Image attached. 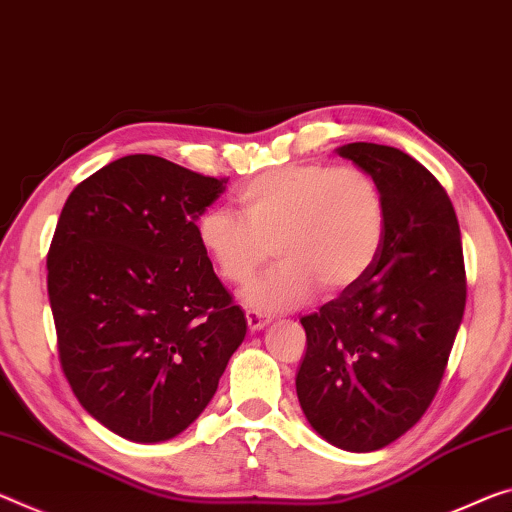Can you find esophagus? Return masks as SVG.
I'll return each mask as SVG.
<instances>
[{
    "mask_svg": "<svg viewBox=\"0 0 512 512\" xmlns=\"http://www.w3.org/2000/svg\"><path fill=\"white\" fill-rule=\"evenodd\" d=\"M246 321H248V328L253 330V332L264 330L266 326H269V316L259 314V312H255V310H248V312H246Z\"/></svg>",
    "mask_w": 512,
    "mask_h": 512,
    "instance_id": "34e87169",
    "label": "esophagus"
}]
</instances>
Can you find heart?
<instances>
[{"label":"heart","instance_id":"b5f03b06","mask_svg":"<svg viewBox=\"0 0 512 512\" xmlns=\"http://www.w3.org/2000/svg\"><path fill=\"white\" fill-rule=\"evenodd\" d=\"M241 216L209 209L198 243L230 285H248L269 262L278 266L246 291L259 312H282L335 296L369 273L385 241V196L360 168L291 164L264 170L237 191Z\"/></svg>","mask_w":512,"mask_h":512}]
</instances>
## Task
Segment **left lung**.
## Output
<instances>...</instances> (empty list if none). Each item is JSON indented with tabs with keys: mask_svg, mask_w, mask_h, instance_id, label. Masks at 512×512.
<instances>
[{
	"mask_svg": "<svg viewBox=\"0 0 512 512\" xmlns=\"http://www.w3.org/2000/svg\"><path fill=\"white\" fill-rule=\"evenodd\" d=\"M378 182L385 241L358 285L303 316L296 394L323 440L367 453L410 431L442 383L467 300L456 212L428 170L389 145L335 150Z\"/></svg>",
	"mask_w": 512,
	"mask_h": 512,
	"instance_id": "1",
	"label": "left lung"
}]
</instances>
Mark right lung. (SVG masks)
Segmentation results:
<instances>
[{"mask_svg":"<svg viewBox=\"0 0 512 512\" xmlns=\"http://www.w3.org/2000/svg\"><path fill=\"white\" fill-rule=\"evenodd\" d=\"M225 184L129 154L63 205L47 255L61 367L88 415L125 440L189 428L246 337L196 232Z\"/></svg>","mask_w":512,"mask_h":512,"instance_id":"add662e5","label":"right lung"}]
</instances>
